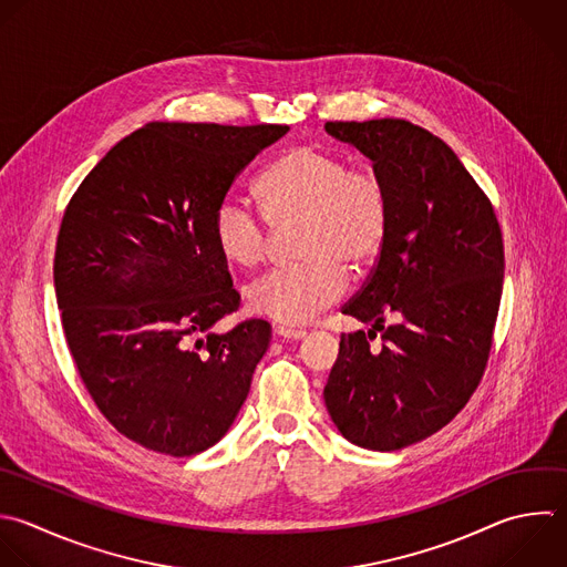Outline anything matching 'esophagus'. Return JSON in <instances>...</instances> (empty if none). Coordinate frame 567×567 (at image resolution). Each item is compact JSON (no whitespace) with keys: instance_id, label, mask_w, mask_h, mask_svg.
<instances>
[{"instance_id":"34e87169","label":"esophagus","mask_w":567,"mask_h":567,"mask_svg":"<svg viewBox=\"0 0 567 567\" xmlns=\"http://www.w3.org/2000/svg\"><path fill=\"white\" fill-rule=\"evenodd\" d=\"M275 332L281 337V339H303L306 337V332L303 330H290V328H284V326H279V328H275Z\"/></svg>"}]
</instances>
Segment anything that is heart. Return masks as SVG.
<instances>
[{
    "label": "heart",
    "instance_id": "heart-1",
    "mask_svg": "<svg viewBox=\"0 0 567 567\" xmlns=\"http://www.w3.org/2000/svg\"><path fill=\"white\" fill-rule=\"evenodd\" d=\"M259 209L237 195L219 199L210 221L217 255L233 268L259 266L270 246L268 224L297 219V264L246 288L248 310L284 326H303L346 290V268L363 272L383 250L392 202L388 184L321 144L286 151L257 184Z\"/></svg>",
    "mask_w": 567,
    "mask_h": 567
}]
</instances>
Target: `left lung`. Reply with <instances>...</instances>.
<instances>
[{"label": "left lung", "mask_w": 567, "mask_h": 567, "mask_svg": "<svg viewBox=\"0 0 567 567\" xmlns=\"http://www.w3.org/2000/svg\"><path fill=\"white\" fill-rule=\"evenodd\" d=\"M372 159L392 202L390 233L343 315L326 408L354 445L390 452L447 425L476 390L503 292V237L492 202L452 148L405 120L328 122ZM395 323L385 329L382 323ZM383 329L382 346L369 341Z\"/></svg>", "instance_id": "8db88e82"}]
</instances>
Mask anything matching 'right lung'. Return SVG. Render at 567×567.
Returning <instances> with one entry per match:
<instances>
[{
	"label": "right lung",
	"mask_w": 567,
	"mask_h": 567,
	"mask_svg": "<svg viewBox=\"0 0 567 567\" xmlns=\"http://www.w3.org/2000/svg\"><path fill=\"white\" fill-rule=\"evenodd\" d=\"M281 124L153 122L113 146L71 197L55 292L78 372L126 439L171 456L215 445L241 410L270 323L239 310L210 237L235 177Z\"/></svg>",
	"instance_id": "right-lung-1"
}]
</instances>
